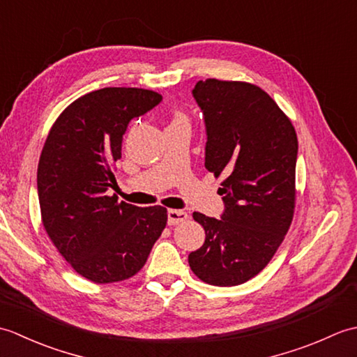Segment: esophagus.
<instances>
[{"label": "esophagus", "mask_w": 357, "mask_h": 357, "mask_svg": "<svg viewBox=\"0 0 357 357\" xmlns=\"http://www.w3.org/2000/svg\"><path fill=\"white\" fill-rule=\"evenodd\" d=\"M187 211L184 210H174V208H170L169 211H167V221H169V225H176V224H181L187 221Z\"/></svg>", "instance_id": "34e87169"}]
</instances>
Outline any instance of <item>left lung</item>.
<instances>
[{
    "instance_id": "left-lung-1",
    "label": "left lung",
    "mask_w": 357,
    "mask_h": 357,
    "mask_svg": "<svg viewBox=\"0 0 357 357\" xmlns=\"http://www.w3.org/2000/svg\"><path fill=\"white\" fill-rule=\"evenodd\" d=\"M193 96L206 121V169L227 178L218 190L221 219L193 213L206 241L188 264L210 285H239L265 268L291 225L298 136L273 98L250 82L198 81Z\"/></svg>"
}]
</instances>
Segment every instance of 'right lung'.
<instances>
[{"instance_id":"add662e5","label":"right lung","mask_w":357,"mask_h":357,"mask_svg":"<svg viewBox=\"0 0 357 357\" xmlns=\"http://www.w3.org/2000/svg\"><path fill=\"white\" fill-rule=\"evenodd\" d=\"M153 90L105 87L78 98L52 126L38 162L45 231L78 275L95 284L135 276L167 224V208L109 196L128 123L161 102Z\"/></svg>"}]
</instances>
